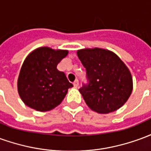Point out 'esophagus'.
Listing matches in <instances>:
<instances>
[{"label": "esophagus", "instance_id": "obj_1", "mask_svg": "<svg viewBox=\"0 0 151 151\" xmlns=\"http://www.w3.org/2000/svg\"><path fill=\"white\" fill-rule=\"evenodd\" d=\"M78 84H79V82L78 79H77V80H75V81L73 82V86H74V87H78Z\"/></svg>", "mask_w": 151, "mask_h": 151}]
</instances>
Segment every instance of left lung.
<instances>
[{
	"mask_svg": "<svg viewBox=\"0 0 151 151\" xmlns=\"http://www.w3.org/2000/svg\"><path fill=\"white\" fill-rule=\"evenodd\" d=\"M89 83L79 89L92 111L107 114L118 110L133 91V78L116 53L99 47L78 50Z\"/></svg>",
	"mask_w": 151,
	"mask_h": 151,
	"instance_id": "obj_1",
	"label": "left lung"
}]
</instances>
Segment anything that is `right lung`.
<instances>
[{
  "instance_id": "add662e5",
  "label": "right lung",
  "mask_w": 151,
  "mask_h": 151,
  "mask_svg": "<svg viewBox=\"0 0 151 151\" xmlns=\"http://www.w3.org/2000/svg\"><path fill=\"white\" fill-rule=\"evenodd\" d=\"M68 53V50L41 47L26 57L18 76V91L27 106L47 111L63 101L73 84L56 66Z\"/></svg>"
}]
</instances>
